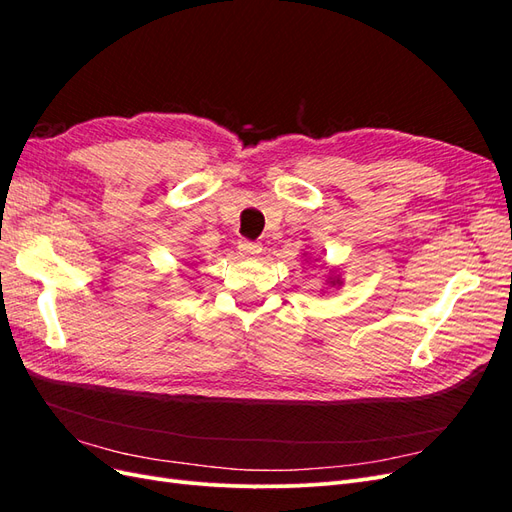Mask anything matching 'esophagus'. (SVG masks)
<instances>
[{
    "label": "esophagus",
    "instance_id": "obj_1",
    "mask_svg": "<svg viewBox=\"0 0 512 512\" xmlns=\"http://www.w3.org/2000/svg\"><path fill=\"white\" fill-rule=\"evenodd\" d=\"M262 252V245L256 241H241L239 243V254L243 258H256Z\"/></svg>",
    "mask_w": 512,
    "mask_h": 512
}]
</instances>
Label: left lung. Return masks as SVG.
<instances>
[{"instance_id":"left-lung-1","label":"left lung","mask_w":512,"mask_h":512,"mask_svg":"<svg viewBox=\"0 0 512 512\" xmlns=\"http://www.w3.org/2000/svg\"><path fill=\"white\" fill-rule=\"evenodd\" d=\"M331 284H333V286H339L342 282H339V277H331Z\"/></svg>"}]
</instances>
